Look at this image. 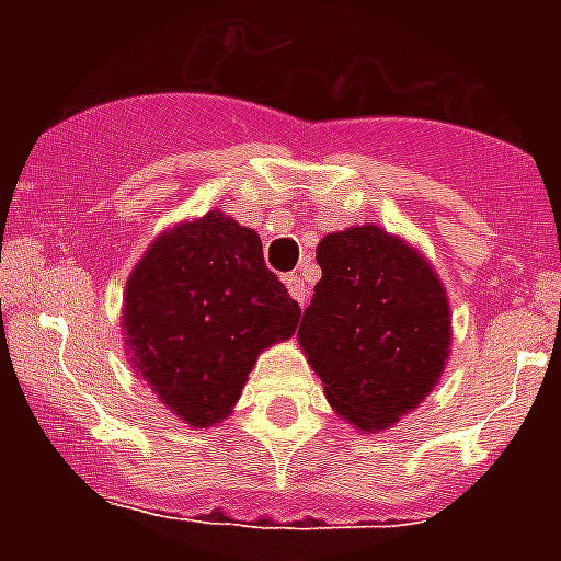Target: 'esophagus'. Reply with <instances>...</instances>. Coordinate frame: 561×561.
<instances>
[{
  "mask_svg": "<svg viewBox=\"0 0 561 561\" xmlns=\"http://www.w3.org/2000/svg\"><path fill=\"white\" fill-rule=\"evenodd\" d=\"M284 284H286V289H289V295L295 297L297 304L304 306V304H306V297H309V289H306L304 277H300V275H286V277H284Z\"/></svg>",
  "mask_w": 561,
  "mask_h": 561,
  "instance_id": "34e87169",
  "label": "esophagus"
}]
</instances>
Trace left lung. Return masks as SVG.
Returning a JSON list of instances; mask_svg holds the SVG:
<instances>
[{
  "label": "left lung",
  "mask_w": 561,
  "mask_h": 561,
  "mask_svg": "<svg viewBox=\"0 0 561 561\" xmlns=\"http://www.w3.org/2000/svg\"><path fill=\"white\" fill-rule=\"evenodd\" d=\"M317 280L297 340L331 408L388 430L438 385L453 342L447 291L427 257L376 225L317 244Z\"/></svg>",
  "instance_id": "obj_1"
}]
</instances>
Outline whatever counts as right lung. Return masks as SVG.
I'll list each match as a JSON object with an SVG mask.
<instances>
[{
  "mask_svg": "<svg viewBox=\"0 0 561 561\" xmlns=\"http://www.w3.org/2000/svg\"><path fill=\"white\" fill-rule=\"evenodd\" d=\"M300 323L261 238L219 210L160 232L128 275L123 336L134 368L191 427L227 419L257 354Z\"/></svg>",
  "mask_w": 561,
  "mask_h": 561,
  "instance_id": "right-lung-1",
  "label": "right lung"
}]
</instances>
